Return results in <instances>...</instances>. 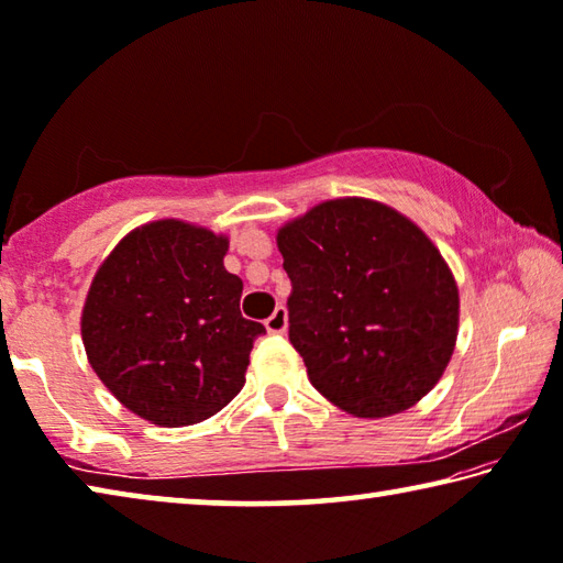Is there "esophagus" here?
<instances>
[{"mask_svg":"<svg viewBox=\"0 0 563 563\" xmlns=\"http://www.w3.org/2000/svg\"><path fill=\"white\" fill-rule=\"evenodd\" d=\"M265 330H268L271 335H283V332L288 330V310H285L283 305H278L273 316L265 320Z\"/></svg>","mask_w":563,"mask_h":563,"instance_id":"1","label":"esophagus"}]
</instances>
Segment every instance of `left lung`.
I'll list each match as a JSON object with an SVG mask.
<instances>
[{"label":"left lung","instance_id":"left-lung-1","mask_svg":"<svg viewBox=\"0 0 563 563\" xmlns=\"http://www.w3.org/2000/svg\"><path fill=\"white\" fill-rule=\"evenodd\" d=\"M290 342L347 415L405 412L440 383L460 292L434 243L385 203L338 198L278 231Z\"/></svg>","mask_w":563,"mask_h":563}]
</instances>
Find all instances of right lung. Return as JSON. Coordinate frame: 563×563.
I'll use <instances>...</instances> for the list:
<instances>
[{"label": "right lung", "instance_id": "add662e5", "mask_svg": "<svg viewBox=\"0 0 563 563\" xmlns=\"http://www.w3.org/2000/svg\"><path fill=\"white\" fill-rule=\"evenodd\" d=\"M228 238L184 221L131 231L93 275L81 340L93 373L133 415L161 427L203 422L245 385L255 338Z\"/></svg>", "mask_w": 563, "mask_h": 563}]
</instances>
